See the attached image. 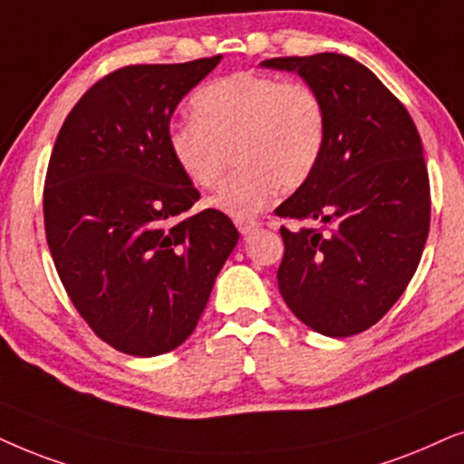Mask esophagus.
<instances>
[{"instance_id": "obj_1", "label": "esophagus", "mask_w": 464, "mask_h": 464, "mask_svg": "<svg viewBox=\"0 0 464 464\" xmlns=\"http://www.w3.org/2000/svg\"><path fill=\"white\" fill-rule=\"evenodd\" d=\"M236 225H237L239 233H242V236H250V233L255 231V228L258 227V222L248 218V220H236Z\"/></svg>"}]
</instances>
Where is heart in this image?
I'll return each mask as SVG.
<instances>
[{
	"mask_svg": "<svg viewBox=\"0 0 464 464\" xmlns=\"http://www.w3.org/2000/svg\"><path fill=\"white\" fill-rule=\"evenodd\" d=\"M193 121L169 127L176 168L201 190L225 182L231 152L239 171L212 199L218 212L248 220L284 188H296L318 168L326 144L323 99L304 82L237 72L190 97Z\"/></svg>",
	"mask_w": 464,
	"mask_h": 464,
	"instance_id": "b5f03b06",
	"label": "heart"
}]
</instances>
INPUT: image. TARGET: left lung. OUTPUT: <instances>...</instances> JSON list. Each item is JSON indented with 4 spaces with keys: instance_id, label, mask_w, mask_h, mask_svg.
Here are the masks:
<instances>
[{
    "instance_id": "1",
    "label": "left lung",
    "mask_w": 464,
    "mask_h": 464,
    "mask_svg": "<svg viewBox=\"0 0 464 464\" xmlns=\"http://www.w3.org/2000/svg\"><path fill=\"white\" fill-rule=\"evenodd\" d=\"M323 99L326 144L318 168L282 206L277 286L290 312L326 337L373 326L416 274L430 222L422 141L403 103L372 70L335 53L277 57Z\"/></svg>"
}]
</instances>
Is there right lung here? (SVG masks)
I'll use <instances>...</instances> for the list:
<instances>
[{"instance_id": "obj_1", "label": "right lung", "mask_w": 464, "mask_h": 464, "mask_svg": "<svg viewBox=\"0 0 464 464\" xmlns=\"http://www.w3.org/2000/svg\"><path fill=\"white\" fill-rule=\"evenodd\" d=\"M220 59L108 73L54 141L48 248L80 316L125 354L159 356L187 342L239 239L218 209L187 214L199 190L168 148L178 103Z\"/></svg>"}]
</instances>
